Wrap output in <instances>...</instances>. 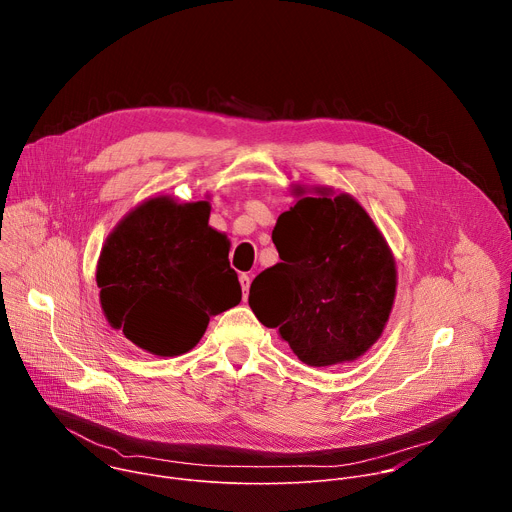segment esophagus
<instances>
[{"label":"esophagus","instance_id":"esophagus-1","mask_svg":"<svg viewBox=\"0 0 512 512\" xmlns=\"http://www.w3.org/2000/svg\"><path fill=\"white\" fill-rule=\"evenodd\" d=\"M239 279H241V287H243V300H247V296H249V287H251V277H249L247 273H243Z\"/></svg>","mask_w":512,"mask_h":512}]
</instances>
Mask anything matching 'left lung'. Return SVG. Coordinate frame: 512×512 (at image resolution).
<instances>
[{"label": "left lung", "mask_w": 512, "mask_h": 512, "mask_svg": "<svg viewBox=\"0 0 512 512\" xmlns=\"http://www.w3.org/2000/svg\"><path fill=\"white\" fill-rule=\"evenodd\" d=\"M296 188L273 229L279 263L261 271L249 306L310 367L367 352L393 310L397 269L383 233L350 194Z\"/></svg>", "instance_id": "obj_1"}]
</instances>
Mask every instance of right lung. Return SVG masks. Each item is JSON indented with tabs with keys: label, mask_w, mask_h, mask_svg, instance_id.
<instances>
[{
	"label": "right lung",
	"mask_w": 512,
	"mask_h": 512,
	"mask_svg": "<svg viewBox=\"0 0 512 512\" xmlns=\"http://www.w3.org/2000/svg\"><path fill=\"white\" fill-rule=\"evenodd\" d=\"M210 204L156 196L125 214L107 237L97 285L115 330L158 356L192 350L210 316L241 302L231 243L208 225Z\"/></svg>",
	"instance_id": "obj_1"
}]
</instances>
